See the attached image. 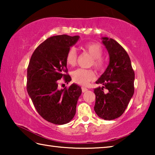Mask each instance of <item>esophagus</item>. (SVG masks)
<instances>
[{
  "label": "esophagus",
  "instance_id": "1",
  "mask_svg": "<svg viewBox=\"0 0 155 155\" xmlns=\"http://www.w3.org/2000/svg\"><path fill=\"white\" fill-rule=\"evenodd\" d=\"M81 90H82V91L83 92H85V91H87L88 90L86 87H81Z\"/></svg>",
  "mask_w": 155,
  "mask_h": 155
}]
</instances>
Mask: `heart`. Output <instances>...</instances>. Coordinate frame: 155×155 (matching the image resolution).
<instances>
[{"label":"heart","instance_id":"obj_1","mask_svg":"<svg viewBox=\"0 0 155 155\" xmlns=\"http://www.w3.org/2000/svg\"><path fill=\"white\" fill-rule=\"evenodd\" d=\"M83 51L92 57L90 65H93L96 70H101L104 67V60L102 58L103 49L98 43H89L83 46ZM77 52L74 48H70L65 56V62L70 66H74L77 63ZM72 81L79 85H85L95 78V74L92 70L78 68L72 72Z\"/></svg>","mask_w":155,"mask_h":155}]
</instances>
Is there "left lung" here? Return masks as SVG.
<instances>
[{"label":"left lung","instance_id":"obj_1","mask_svg":"<svg viewBox=\"0 0 155 155\" xmlns=\"http://www.w3.org/2000/svg\"><path fill=\"white\" fill-rule=\"evenodd\" d=\"M109 54L108 67L96 84L103 86L94 90V111L102 119L111 120L123 114L134 94L135 72L127 51L114 39L103 38ZM107 90L104 92V88Z\"/></svg>","mask_w":155,"mask_h":155}]
</instances>
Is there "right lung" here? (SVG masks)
Listing matches in <instances>:
<instances>
[{
	"label": "right lung",
	"mask_w": 155,
	"mask_h": 155,
	"mask_svg": "<svg viewBox=\"0 0 155 155\" xmlns=\"http://www.w3.org/2000/svg\"><path fill=\"white\" fill-rule=\"evenodd\" d=\"M80 37L67 35L51 37L33 52L27 68V90L35 109L44 120L54 124L71 121L76 114L78 99L82 90L73 83L59 90L58 80L68 83L65 56L70 46Z\"/></svg>",
	"instance_id": "obj_1"
}]
</instances>
